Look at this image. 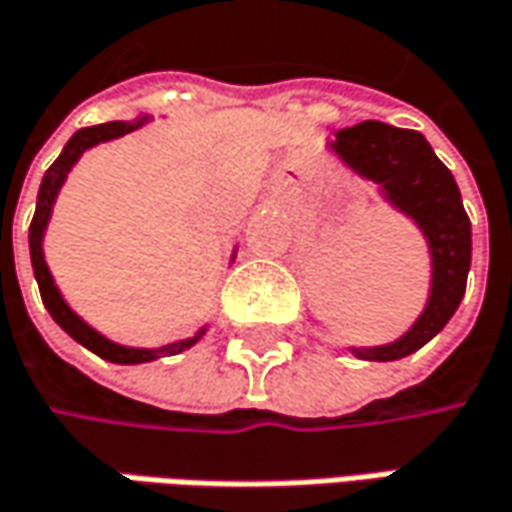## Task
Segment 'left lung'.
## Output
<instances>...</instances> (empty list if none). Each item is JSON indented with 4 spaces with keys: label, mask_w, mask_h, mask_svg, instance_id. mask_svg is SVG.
<instances>
[{
    "label": "left lung",
    "mask_w": 512,
    "mask_h": 512,
    "mask_svg": "<svg viewBox=\"0 0 512 512\" xmlns=\"http://www.w3.org/2000/svg\"><path fill=\"white\" fill-rule=\"evenodd\" d=\"M330 150L362 179L379 185L397 211L423 231L432 255V289L420 318L406 333L379 347H350L359 359L394 362L432 342L455 316L466 289L472 260V228L461 191L449 167L435 156L432 144L417 130H400L382 121H362L330 141Z\"/></svg>",
    "instance_id": "8db88e82"
}]
</instances>
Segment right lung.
Here are the masks:
<instances>
[{
    "mask_svg": "<svg viewBox=\"0 0 512 512\" xmlns=\"http://www.w3.org/2000/svg\"><path fill=\"white\" fill-rule=\"evenodd\" d=\"M144 121H150V115H141L136 121H109V124H98V127H86V130H77L75 136L66 141L63 153L57 156V162L48 167L46 176H43V185H40V194H37V211H34V220H31V228H28V246H31V266H34V278H37V286H40V295H43V304L51 313V318L75 339L83 347H89L92 353H98L106 362H115V365H138V362H153L159 356H173V353H182L191 345H196L208 327H202L196 336L191 339H182V342H173V345L165 347H127L118 345V342H109L106 336H101L95 327H89L83 318L77 316L75 310L63 301L60 289L54 284L51 272H48L46 255H43V237H46L48 220H51V208H54V199L60 194L69 170L75 167V162L95 144L101 141H112V138L127 136L138 130Z\"/></svg>",
    "mask_w": 512,
    "mask_h": 512,
    "instance_id": "add662e5",
    "label": "right lung"
}]
</instances>
